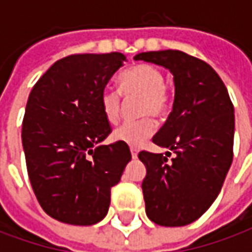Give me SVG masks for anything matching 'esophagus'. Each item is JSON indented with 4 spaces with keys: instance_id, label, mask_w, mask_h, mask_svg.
Returning a JSON list of instances; mask_svg holds the SVG:
<instances>
[{
    "instance_id": "1",
    "label": "esophagus",
    "mask_w": 252,
    "mask_h": 252,
    "mask_svg": "<svg viewBox=\"0 0 252 252\" xmlns=\"http://www.w3.org/2000/svg\"><path fill=\"white\" fill-rule=\"evenodd\" d=\"M137 153H139V151H137V148H135V147H131V154H132V158H133V159H136V158H137Z\"/></svg>"
}]
</instances>
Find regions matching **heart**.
<instances>
[{
  "mask_svg": "<svg viewBox=\"0 0 252 252\" xmlns=\"http://www.w3.org/2000/svg\"><path fill=\"white\" fill-rule=\"evenodd\" d=\"M164 72L158 67L140 63L132 66L121 74L120 90L105 88L101 92L99 104L105 120L109 124H116L120 117L121 91L126 97L140 95L139 120L124 121L113 132L116 142L124 143L131 147H139L151 137L155 132V121L153 117L163 119L170 112L173 104V95L164 85Z\"/></svg>",
  "mask_w": 252,
  "mask_h": 252,
  "instance_id": "b5f03b06",
  "label": "heart"
}]
</instances>
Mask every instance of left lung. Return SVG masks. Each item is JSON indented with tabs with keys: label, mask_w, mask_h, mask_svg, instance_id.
<instances>
[{
	"label": "left lung",
	"mask_w": 252,
	"mask_h": 252,
	"mask_svg": "<svg viewBox=\"0 0 252 252\" xmlns=\"http://www.w3.org/2000/svg\"><path fill=\"white\" fill-rule=\"evenodd\" d=\"M135 61L169 68L174 77L173 110L153 142L169 151H140L147 174L142 189L155 224L182 227L216 200L233 159L235 115L225 85L208 63L178 50L137 54ZM171 154V153H170Z\"/></svg>",
	"instance_id": "left-lung-1"
}]
</instances>
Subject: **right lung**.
I'll return each instance as SVG.
<instances>
[{"label":"right lung","mask_w":252,"mask_h":252,"mask_svg":"<svg viewBox=\"0 0 252 252\" xmlns=\"http://www.w3.org/2000/svg\"><path fill=\"white\" fill-rule=\"evenodd\" d=\"M124 62L120 52L70 55L54 63L30 93L21 131L28 177L43 211L58 221H101L110 189L131 160L124 143L99 146L112 132L101 92Z\"/></svg>","instance_id":"1"}]
</instances>
